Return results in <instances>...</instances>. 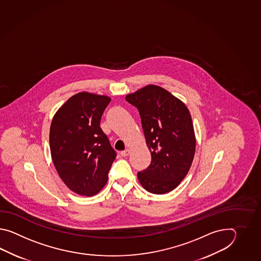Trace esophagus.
Returning a JSON list of instances; mask_svg holds the SVG:
<instances>
[{
    "mask_svg": "<svg viewBox=\"0 0 261 261\" xmlns=\"http://www.w3.org/2000/svg\"><path fill=\"white\" fill-rule=\"evenodd\" d=\"M120 155L122 156H128L129 155V149L123 150L120 152Z\"/></svg>",
    "mask_w": 261,
    "mask_h": 261,
    "instance_id": "1",
    "label": "esophagus"
}]
</instances>
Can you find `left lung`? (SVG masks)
<instances>
[{
    "label": "left lung",
    "mask_w": 261,
    "mask_h": 261,
    "mask_svg": "<svg viewBox=\"0 0 261 261\" xmlns=\"http://www.w3.org/2000/svg\"><path fill=\"white\" fill-rule=\"evenodd\" d=\"M138 109L151 163L137 173L150 193L164 194L175 189L192 164L196 148L194 128L188 107L159 86L148 85L126 96Z\"/></svg>",
    "instance_id": "1"
}]
</instances>
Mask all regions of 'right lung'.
I'll list each match as a JSON object with an SVG mask.
<instances>
[{"instance_id": "obj_1", "label": "right lung", "mask_w": 261, "mask_h": 261, "mask_svg": "<svg viewBox=\"0 0 261 261\" xmlns=\"http://www.w3.org/2000/svg\"><path fill=\"white\" fill-rule=\"evenodd\" d=\"M110 100L107 96L80 92L67 100L52 119V161L61 180L76 194H97L107 183L117 156L100 127Z\"/></svg>"}]
</instances>
